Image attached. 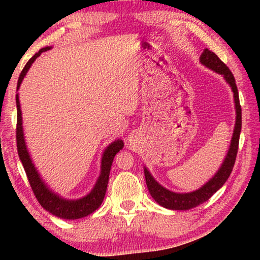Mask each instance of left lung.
<instances>
[{
  "label": "left lung",
  "instance_id": "8db88e82",
  "mask_svg": "<svg viewBox=\"0 0 260 260\" xmlns=\"http://www.w3.org/2000/svg\"><path fill=\"white\" fill-rule=\"evenodd\" d=\"M200 60L206 68L211 69L212 71L219 74H222L225 80L230 83V86L232 87L233 93H234V102L236 109V121L234 127V133H233L231 146L230 149H228L225 160H223L221 164V167L218 170V172L215 173L214 177L212 179H210L204 186H202L200 189H197V190L192 192L179 193L169 190V189L160 186V184L153 179L150 172L144 167V177H146L147 187L149 192H150V195L152 196V199L159 205L170 210L186 211L189 209L196 208L197 205L208 201L215 191L219 190V189L223 186V183H225L227 181V179L230 178L233 167H234L235 164L237 150H239V141L242 127V110L240 105L239 91H237V87L235 83V78L231 72V70L228 69L227 65L223 63L214 52L210 51L209 49H204V51L202 52Z\"/></svg>",
  "mask_w": 260,
  "mask_h": 260
}]
</instances>
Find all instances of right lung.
<instances>
[{
  "label": "right lung",
  "instance_id": "right-lung-1",
  "mask_svg": "<svg viewBox=\"0 0 260 260\" xmlns=\"http://www.w3.org/2000/svg\"><path fill=\"white\" fill-rule=\"evenodd\" d=\"M51 47H46L39 50L32 58H30L27 63H26L25 68L21 71L18 83H17V89H19L20 83L23 81L24 77L27 73L30 65L33 61L40 56L42 52L49 50ZM16 103H17V129H16V138H17V150H18L19 159L21 164L24 166V170L27 175V179L30 184V188L34 192L35 197L39 201V203L48 212L52 213L56 217L61 219H80L83 217H87L90 213L100 208L104 200L105 191L108 188L109 182V175L110 170H111V165L113 161V158L116 156L117 152H119L122 148H124V142L122 140H116L109 147L105 149L102 156V162H101V174L96 181L95 186L87 196L82 197L80 200H67L57 195L54 191H51L47 184L43 182V180L40 178V174L38 173L37 169H35L34 164L30 159L29 153L27 151V147H26L25 139H24V132H23V119H21V110H20V103H19V96L16 95Z\"/></svg>",
  "mask_w": 260,
  "mask_h": 260
}]
</instances>
